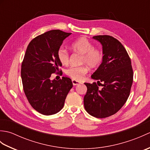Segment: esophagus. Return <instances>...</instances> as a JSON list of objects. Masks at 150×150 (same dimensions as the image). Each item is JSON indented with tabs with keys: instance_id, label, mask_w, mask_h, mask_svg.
Returning <instances> with one entry per match:
<instances>
[{
	"instance_id": "1",
	"label": "esophagus",
	"mask_w": 150,
	"mask_h": 150,
	"mask_svg": "<svg viewBox=\"0 0 150 150\" xmlns=\"http://www.w3.org/2000/svg\"><path fill=\"white\" fill-rule=\"evenodd\" d=\"M72 83H73V86H76V85L80 84V82H79L77 81L74 80V79H73V80H72Z\"/></svg>"
}]
</instances>
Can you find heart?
<instances>
[{"label": "heart", "instance_id": "1", "mask_svg": "<svg viewBox=\"0 0 150 150\" xmlns=\"http://www.w3.org/2000/svg\"><path fill=\"white\" fill-rule=\"evenodd\" d=\"M71 48L75 52L82 55L81 64H85L91 68L99 66L103 60V50L95 47L94 44L86 37H81L71 44ZM57 58L62 64H68L69 61V52L64 47H60L57 51ZM88 71L86 65L71 66L66 69V74L76 81H81Z\"/></svg>", "mask_w": 150, "mask_h": 150}]
</instances>
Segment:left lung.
<instances>
[{
    "label": "left lung",
    "instance_id": "obj_1",
    "mask_svg": "<svg viewBox=\"0 0 150 150\" xmlns=\"http://www.w3.org/2000/svg\"><path fill=\"white\" fill-rule=\"evenodd\" d=\"M93 38L103 45L104 57L91 75L97 83L84 82L87 92L84 105L91 116L103 119L115 114L126 103L131 91L133 71L131 59L119 40L110 35Z\"/></svg>",
    "mask_w": 150,
    "mask_h": 150
}]
</instances>
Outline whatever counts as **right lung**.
Returning <instances> with one entry per match:
<instances>
[{
  "label": "right lung",
  "instance_id": "right-lung-1",
  "mask_svg": "<svg viewBox=\"0 0 150 150\" xmlns=\"http://www.w3.org/2000/svg\"><path fill=\"white\" fill-rule=\"evenodd\" d=\"M71 34L54 30L38 35L28 44L22 60L21 78L25 95L33 109L45 115L62 109L73 87L69 77H62L59 81L50 79L62 66L57 51Z\"/></svg>",
  "mask_w": 150,
  "mask_h": 150
}]
</instances>
